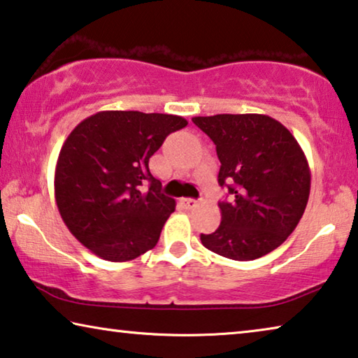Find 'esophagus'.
<instances>
[{"instance_id":"34e87169","label":"esophagus","mask_w":358,"mask_h":358,"mask_svg":"<svg viewBox=\"0 0 358 358\" xmlns=\"http://www.w3.org/2000/svg\"><path fill=\"white\" fill-rule=\"evenodd\" d=\"M181 202H183V206L186 207V209H194V207H197V204H199V201L191 199V197H186V199H183Z\"/></svg>"}]
</instances>
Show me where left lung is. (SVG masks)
<instances>
[{
  "mask_svg": "<svg viewBox=\"0 0 358 358\" xmlns=\"http://www.w3.org/2000/svg\"><path fill=\"white\" fill-rule=\"evenodd\" d=\"M217 148L222 222L201 243L231 260H254L294 231L310 194V167L292 133L264 114L193 117Z\"/></svg>",
  "mask_w": 358,
  "mask_h": 358,
  "instance_id": "1",
  "label": "left lung"
}]
</instances>
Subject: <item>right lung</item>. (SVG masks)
Here are the masks:
<instances>
[{
    "mask_svg": "<svg viewBox=\"0 0 358 358\" xmlns=\"http://www.w3.org/2000/svg\"><path fill=\"white\" fill-rule=\"evenodd\" d=\"M188 120L140 110H101L73 128L61 148L55 197L66 227L109 262H128L152 249L175 199L161 193L149 157ZM150 183L145 192L143 184Z\"/></svg>",
    "mask_w": 358,
    "mask_h": 358,
    "instance_id": "add662e5",
    "label": "right lung"
}]
</instances>
